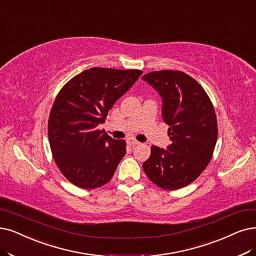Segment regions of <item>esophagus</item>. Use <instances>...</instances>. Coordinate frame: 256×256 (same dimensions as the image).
Wrapping results in <instances>:
<instances>
[{
	"mask_svg": "<svg viewBox=\"0 0 256 256\" xmlns=\"http://www.w3.org/2000/svg\"><path fill=\"white\" fill-rule=\"evenodd\" d=\"M127 144L129 145V146H136V145H138L140 144V142H138L136 138H127Z\"/></svg>",
	"mask_w": 256,
	"mask_h": 256,
	"instance_id": "1",
	"label": "esophagus"
}]
</instances>
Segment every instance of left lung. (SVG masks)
<instances>
[{"label":"left lung","mask_w":256,"mask_h":256,"mask_svg":"<svg viewBox=\"0 0 256 256\" xmlns=\"http://www.w3.org/2000/svg\"><path fill=\"white\" fill-rule=\"evenodd\" d=\"M162 98V116L169 125L167 149L151 147L142 164L156 186L176 190L196 180L211 160L218 140L216 111L206 91L182 71H153L142 76Z\"/></svg>","instance_id":"1"}]
</instances>
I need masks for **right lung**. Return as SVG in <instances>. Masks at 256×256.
<instances>
[{
  "mask_svg": "<svg viewBox=\"0 0 256 256\" xmlns=\"http://www.w3.org/2000/svg\"><path fill=\"white\" fill-rule=\"evenodd\" d=\"M142 74L90 68L71 78L56 96L48 120L49 144L56 166L74 185L94 189L114 176L126 154V142L110 138L98 126Z\"/></svg>",
  "mask_w": 256,
  "mask_h": 256,
  "instance_id": "right-lung-1",
  "label": "right lung"
}]
</instances>
